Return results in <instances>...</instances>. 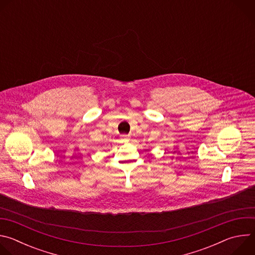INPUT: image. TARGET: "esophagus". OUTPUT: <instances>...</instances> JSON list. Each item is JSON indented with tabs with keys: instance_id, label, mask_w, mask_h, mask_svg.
<instances>
[{
	"instance_id": "1",
	"label": "esophagus",
	"mask_w": 255,
	"mask_h": 255,
	"mask_svg": "<svg viewBox=\"0 0 255 255\" xmlns=\"http://www.w3.org/2000/svg\"><path fill=\"white\" fill-rule=\"evenodd\" d=\"M121 137H122V140H123L124 142H128V141L130 140V137H129V135L123 134V135H121Z\"/></svg>"
}]
</instances>
